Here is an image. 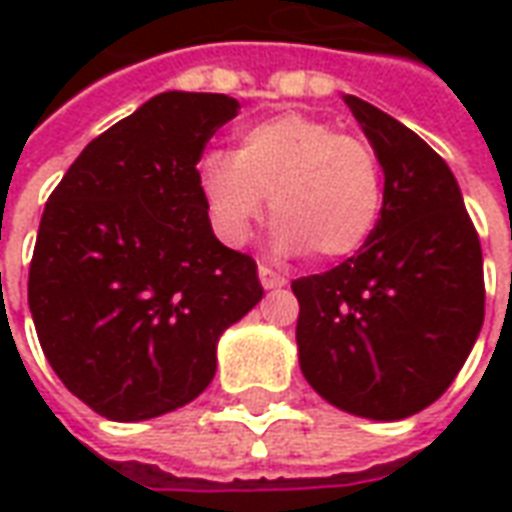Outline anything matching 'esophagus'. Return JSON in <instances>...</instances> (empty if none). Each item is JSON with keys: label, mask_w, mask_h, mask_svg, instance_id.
I'll return each instance as SVG.
<instances>
[{"label": "esophagus", "mask_w": 512, "mask_h": 512, "mask_svg": "<svg viewBox=\"0 0 512 512\" xmlns=\"http://www.w3.org/2000/svg\"><path fill=\"white\" fill-rule=\"evenodd\" d=\"M257 277H260V285H263L266 290H277L288 285V279L282 277V274H277V271H271L268 266L257 268Z\"/></svg>", "instance_id": "esophagus-1"}]
</instances>
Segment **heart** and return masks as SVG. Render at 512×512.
<instances>
[{"label": "heart", "mask_w": 512, "mask_h": 512, "mask_svg": "<svg viewBox=\"0 0 512 512\" xmlns=\"http://www.w3.org/2000/svg\"><path fill=\"white\" fill-rule=\"evenodd\" d=\"M200 194L224 244H246L271 197L279 252L343 260L376 230L381 167L362 136L285 112L241 128L233 153L202 158Z\"/></svg>", "instance_id": "b5f03b06"}]
</instances>
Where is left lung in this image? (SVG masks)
Segmentation results:
<instances>
[{"mask_svg":"<svg viewBox=\"0 0 512 512\" xmlns=\"http://www.w3.org/2000/svg\"><path fill=\"white\" fill-rule=\"evenodd\" d=\"M384 172L376 230L326 274L296 279L307 384L340 411L395 422L455 381L483 329V252L444 158L411 128L343 95Z\"/></svg>","mask_w":512,"mask_h":512,"instance_id":"1","label":"left lung"}]
</instances>
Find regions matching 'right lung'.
Instances as JSON below:
<instances>
[{
	"mask_svg": "<svg viewBox=\"0 0 512 512\" xmlns=\"http://www.w3.org/2000/svg\"><path fill=\"white\" fill-rule=\"evenodd\" d=\"M238 109L156 95L84 147L46 202L29 312L54 373L101 417L142 422L202 395L219 337L263 299L255 260L213 235L197 172Z\"/></svg>",
	"mask_w": 512,
	"mask_h": 512,
	"instance_id": "obj_1",
	"label": "right lung"
}]
</instances>
